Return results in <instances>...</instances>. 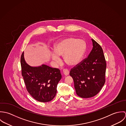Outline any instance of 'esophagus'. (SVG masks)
<instances>
[{
  "instance_id": "1",
  "label": "esophagus",
  "mask_w": 126,
  "mask_h": 126,
  "mask_svg": "<svg viewBox=\"0 0 126 126\" xmlns=\"http://www.w3.org/2000/svg\"><path fill=\"white\" fill-rule=\"evenodd\" d=\"M63 74H64V75L67 76V75H68L69 74V70H68V69H63Z\"/></svg>"
}]
</instances>
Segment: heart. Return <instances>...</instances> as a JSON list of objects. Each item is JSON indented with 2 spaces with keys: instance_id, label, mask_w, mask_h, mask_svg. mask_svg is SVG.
Listing matches in <instances>:
<instances>
[{
  "instance_id": "b5f03b06",
  "label": "heart",
  "mask_w": 126,
  "mask_h": 126,
  "mask_svg": "<svg viewBox=\"0 0 126 126\" xmlns=\"http://www.w3.org/2000/svg\"><path fill=\"white\" fill-rule=\"evenodd\" d=\"M86 47V43L83 40L73 37L67 38L55 46V53L51 54V59L55 63H59L60 62V58L58 55L63 56L64 60L67 64L75 65L82 59Z\"/></svg>"
}]
</instances>
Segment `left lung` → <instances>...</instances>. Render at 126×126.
Masks as SVG:
<instances>
[{
    "mask_svg": "<svg viewBox=\"0 0 126 126\" xmlns=\"http://www.w3.org/2000/svg\"><path fill=\"white\" fill-rule=\"evenodd\" d=\"M93 47L88 57L73 67L70 75L77 95L82 98L95 96L105 82L106 62L101 47L92 39Z\"/></svg>",
    "mask_w": 126,
    "mask_h": 126,
    "instance_id": "obj_1",
    "label": "left lung"
}]
</instances>
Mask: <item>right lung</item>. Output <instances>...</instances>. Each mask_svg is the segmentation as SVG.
I'll use <instances>...</instances> for the list:
<instances>
[{
	"label": "right lung",
	"instance_id": "right-lung-1",
	"mask_svg": "<svg viewBox=\"0 0 126 126\" xmlns=\"http://www.w3.org/2000/svg\"><path fill=\"white\" fill-rule=\"evenodd\" d=\"M22 76L26 87L35 100L47 102L56 95L57 84L62 78L60 70L46 65L39 67L29 65L24 58V52L20 59Z\"/></svg>",
	"mask_w": 126,
	"mask_h": 126
}]
</instances>
